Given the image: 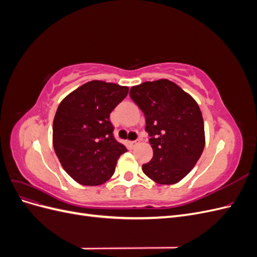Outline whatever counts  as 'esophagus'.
Listing matches in <instances>:
<instances>
[{"label": "esophagus", "mask_w": 257, "mask_h": 257, "mask_svg": "<svg viewBox=\"0 0 257 257\" xmlns=\"http://www.w3.org/2000/svg\"><path fill=\"white\" fill-rule=\"evenodd\" d=\"M128 145L131 148H134L136 145H138V141H133V142H128Z\"/></svg>", "instance_id": "esophagus-1"}]
</instances>
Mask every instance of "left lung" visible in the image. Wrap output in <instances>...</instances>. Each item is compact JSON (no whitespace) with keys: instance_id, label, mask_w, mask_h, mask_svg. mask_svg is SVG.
<instances>
[{"instance_id":"1","label":"left lung","mask_w":257,"mask_h":257,"mask_svg":"<svg viewBox=\"0 0 257 257\" xmlns=\"http://www.w3.org/2000/svg\"><path fill=\"white\" fill-rule=\"evenodd\" d=\"M131 98L146 116L152 160L143 172L159 184H174L195 166L205 148V127L199 106L168 79L134 85Z\"/></svg>"}]
</instances>
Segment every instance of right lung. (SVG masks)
Returning a JSON list of instances; mask_svg holds the SVG:
<instances>
[{"label":"right lung","instance_id":"add662e5","mask_svg":"<svg viewBox=\"0 0 257 257\" xmlns=\"http://www.w3.org/2000/svg\"><path fill=\"white\" fill-rule=\"evenodd\" d=\"M127 87L92 80L62 100L52 126V144L62 167L76 182L100 185L114 173L126 148L113 137L109 115Z\"/></svg>","mask_w":257,"mask_h":257}]
</instances>
